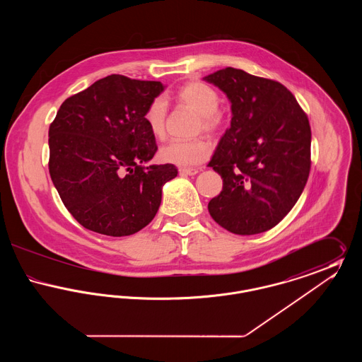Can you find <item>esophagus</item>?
Here are the masks:
<instances>
[{"instance_id":"34e87169","label":"esophagus","mask_w":362,"mask_h":362,"mask_svg":"<svg viewBox=\"0 0 362 362\" xmlns=\"http://www.w3.org/2000/svg\"><path fill=\"white\" fill-rule=\"evenodd\" d=\"M179 173L192 176V175H197V173H198V170H197V168H180Z\"/></svg>"}]
</instances>
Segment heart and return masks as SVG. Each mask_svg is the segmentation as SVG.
Segmentation results:
<instances>
[{
	"label": "heart",
	"mask_w": 362,
	"mask_h": 362,
	"mask_svg": "<svg viewBox=\"0 0 362 362\" xmlns=\"http://www.w3.org/2000/svg\"><path fill=\"white\" fill-rule=\"evenodd\" d=\"M177 103L185 104L198 112L197 129L210 134L220 133L225 126L224 112L218 108V92L202 81H189L177 88L173 95ZM168 117V105L163 98H155L148 104L144 112V121L156 138L165 134V123ZM211 153V144L205 138L194 139H171L158 151V157L164 163L179 167H191L204 163Z\"/></svg>",
	"instance_id": "heart-1"
}]
</instances>
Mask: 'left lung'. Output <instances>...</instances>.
<instances>
[{
  "instance_id": "1",
  "label": "left lung",
  "mask_w": 362,
  "mask_h": 362,
  "mask_svg": "<svg viewBox=\"0 0 362 362\" xmlns=\"http://www.w3.org/2000/svg\"><path fill=\"white\" fill-rule=\"evenodd\" d=\"M205 80L232 103L230 127L209 165L223 189L209 205L213 220L236 235L276 226L296 205L310 171V126L281 83L225 68Z\"/></svg>"
}]
</instances>
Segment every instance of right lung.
<instances>
[{
  "label": "right lung",
  "mask_w": 362,
  "mask_h": 362,
  "mask_svg": "<svg viewBox=\"0 0 362 362\" xmlns=\"http://www.w3.org/2000/svg\"><path fill=\"white\" fill-rule=\"evenodd\" d=\"M160 81L111 74L61 104L49 129V171L70 214L86 229L129 236L155 218L173 164L145 167L157 151L144 112Z\"/></svg>",
  "instance_id": "add662e5"
}]
</instances>
